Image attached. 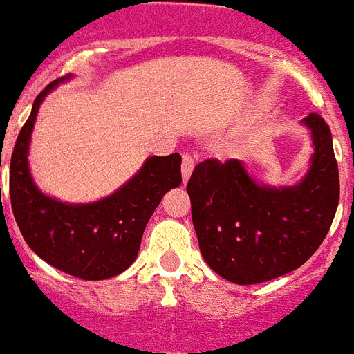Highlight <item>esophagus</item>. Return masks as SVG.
<instances>
[{"label": "esophagus", "instance_id": "obj_1", "mask_svg": "<svg viewBox=\"0 0 354 354\" xmlns=\"http://www.w3.org/2000/svg\"><path fill=\"white\" fill-rule=\"evenodd\" d=\"M192 171H194V160H192V156H189V154H183V158H182L183 185H187V182H189V178H191Z\"/></svg>", "mask_w": 354, "mask_h": 354}]
</instances>
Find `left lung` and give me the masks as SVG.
<instances>
[{
    "label": "left lung",
    "instance_id": "1",
    "mask_svg": "<svg viewBox=\"0 0 354 354\" xmlns=\"http://www.w3.org/2000/svg\"><path fill=\"white\" fill-rule=\"evenodd\" d=\"M310 165L293 185L257 182L239 160H205L187 183L200 252L234 284H259L293 272L328 234L338 207V165L329 126L317 113Z\"/></svg>",
    "mask_w": 354,
    "mask_h": 354
}]
</instances>
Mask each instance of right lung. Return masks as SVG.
<instances>
[{
	"label": "right lung",
	"mask_w": 354,
	"mask_h": 354,
	"mask_svg": "<svg viewBox=\"0 0 354 354\" xmlns=\"http://www.w3.org/2000/svg\"><path fill=\"white\" fill-rule=\"evenodd\" d=\"M71 79V73L61 77L41 91L17 136L10 160L12 210L26 245L41 259L73 277L102 281L135 263L154 209L182 183V156H149L117 191L90 203H68L41 191L28 163L32 131L43 100Z\"/></svg>",
	"instance_id": "obj_1"
}]
</instances>
